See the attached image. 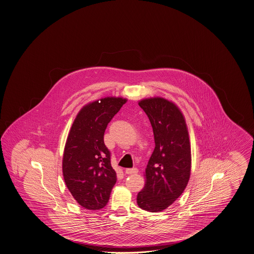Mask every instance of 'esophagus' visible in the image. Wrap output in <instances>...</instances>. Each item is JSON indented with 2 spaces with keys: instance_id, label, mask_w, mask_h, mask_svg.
<instances>
[{
  "instance_id": "1",
  "label": "esophagus",
  "mask_w": 254,
  "mask_h": 254,
  "mask_svg": "<svg viewBox=\"0 0 254 254\" xmlns=\"http://www.w3.org/2000/svg\"><path fill=\"white\" fill-rule=\"evenodd\" d=\"M138 173V170L136 168H132V169H126L125 170V174H136Z\"/></svg>"
}]
</instances>
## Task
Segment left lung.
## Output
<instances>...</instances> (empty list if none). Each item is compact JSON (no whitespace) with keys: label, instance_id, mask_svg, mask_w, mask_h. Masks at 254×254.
<instances>
[{"label":"left lung","instance_id":"1","mask_svg":"<svg viewBox=\"0 0 254 254\" xmlns=\"http://www.w3.org/2000/svg\"><path fill=\"white\" fill-rule=\"evenodd\" d=\"M152 126L155 148L145 169L138 206L150 212L165 210L181 196L191 173V147L185 117L174 102L162 97L139 101Z\"/></svg>","mask_w":254,"mask_h":254}]
</instances>
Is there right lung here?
Listing matches in <instances>:
<instances>
[{"label": "right lung", "instance_id": "right-lung-1", "mask_svg": "<svg viewBox=\"0 0 254 254\" xmlns=\"http://www.w3.org/2000/svg\"><path fill=\"white\" fill-rule=\"evenodd\" d=\"M126 102V98L109 96L85 105L66 138L62 161L65 186L75 200L88 210L104 208L116 184L104 133Z\"/></svg>", "mask_w": 254, "mask_h": 254}]
</instances>
